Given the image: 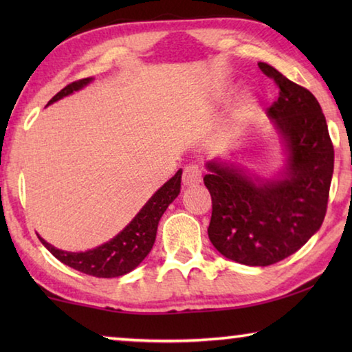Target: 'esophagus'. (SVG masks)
<instances>
[{
  "instance_id": "esophagus-1",
  "label": "esophagus",
  "mask_w": 352,
  "mask_h": 352,
  "mask_svg": "<svg viewBox=\"0 0 352 352\" xmlns=\"http://www.w3.org/2000/svg\"><path fill=\"white\" fill-rule=\"evenodd\" d=\"M183 184L186 186H192V184H199L201 182V169L199 164H188L186 168L183 169L182 175Z\"/></svg>"
}]
</instances>
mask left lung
I'll return each instance as SVG.
<instances>
[{
    "mask_svg": "<svg viewBox=\"0 0 352 352\" xmlns=\"http://www.w3.org/2000/svg\"><path fill=\"white\" fill-rule=\"evenodd\" d=\"M279 88L269 116L289 148L281 180L256 183L233 164L208 163L212 199L208 236L219 253L245 265H272L300 250L323 223L333 172V146L318 100L267 63Z\"/></svg>",
    "mask_w": 352,
    "mask_h": 352,
    "instance_id": "1",
    "label": "left lung"
}]
</instances>
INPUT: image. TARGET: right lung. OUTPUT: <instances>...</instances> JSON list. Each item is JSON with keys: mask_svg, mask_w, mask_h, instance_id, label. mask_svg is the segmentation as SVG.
<instances>
[{"mask_svg": "<svg viewBox=\"0 0 352 352\" xmlns=\"http://www.w3.org/2000/svg\"><path fill=\"white\" fill-rule=\"evenodd\" d=\"M88 82H91L90 77L68 83L47 104L56 102V100L62 99L63 96H68L73 91L80 90ZM180 183L182 169L152 195L151 200L142 206V210L136 214L135 219L121 233L100 247L88 250V252L83 253H69L52 247L51 243L41 239L40 236L38 239L58 261L77 272L96 278L122 276L132 272L135 267H138L152 250L155 237H157L160 219H162L166 208L180 194Z\"/></svg>", "mask_w": 352, "mask_h": 352, "instance_id": "add662e5", "label": "right lung"}]
</instances>
